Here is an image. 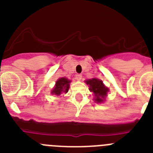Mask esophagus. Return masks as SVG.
Listing matches in <instances>:
<instances>
[{"instance_id":"obj_1","label":"esophagus","mask_w":153,"mask_h":153,"mask_svg":"<svg viewBox=\"0 0 153 153\" xmlns=\"http://www.w3.org/2000/svg\"><path fill=\"white\" fill-rule=\"evenodd\" d=\"M76 79H77V80H80L82 79V74H76Z\"/></svg>"}]
</instances>
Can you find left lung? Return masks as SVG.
<instances>
[{"instance_id":"1","label":"left lung","mask_w":153,"mask_h":153,"mask_svg":"<svg viewBox=\"0 0 153 153\" xmlns=\"http://www.w3.org/2000/svg\"><path fill=\"white\" fill-rule=\"evenodd\" d=\"M86 83L90 86V91L94 93L96 102H102L105 100V97L107 95V92L109 91V89L104 86L102 81L97 78H93L86 80Z\"/></svg>"}]
</instances>
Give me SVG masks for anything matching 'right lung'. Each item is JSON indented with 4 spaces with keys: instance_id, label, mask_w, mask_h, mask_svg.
<instances>
[{
    "instance_id": "right-lung-1",
    "label": "right lung",
    "mask_w": 153,
    "mask_h": 153,
    "mask_svg": "<svg viewBox=\"0 0 153 153\" xmlns=\"http://www.w3.org/2000/svg\"><path fill=\"white\" fill-rule=\"evenodd\" d=\"M70 80L67 79V78L62 77L60 78L56 81V85L54 88L52 90L51 93L54 94L56 96H60L62 93H67L69 90V86H70Z\"/></svg>"
}]
</instances>
